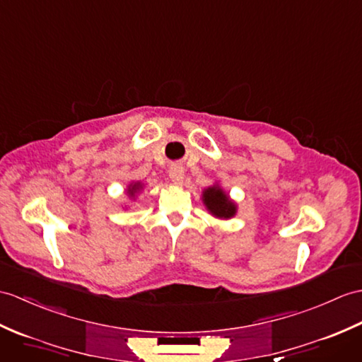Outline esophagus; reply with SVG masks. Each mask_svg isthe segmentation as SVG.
<instances>
[{"label":"esophagus","mask_w":362,"mask_h":362,"mask_svg":"<svg viewBox=\"0 0 362 362\" xmlns=\"http://www.w3.org/2000/svg\"><path fill=\"white\" fill-rule=\"evenodd\" d=\"M185 177V170L180 163H173L170 166V179L171 182H174L175 185H180L183 182Z\"/></svg>","instance_id":"obj_1"}]
</instances>
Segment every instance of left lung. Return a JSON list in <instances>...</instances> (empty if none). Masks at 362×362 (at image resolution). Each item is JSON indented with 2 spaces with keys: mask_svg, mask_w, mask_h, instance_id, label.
I'll return each instance as SVG.
<instances>
[{
  "mask_svg": "<svg viewBox=\"0 0 362 362\" xmlns=\"http://www.w3.org/2000/svg\"><path fill=\"white\" fill-rule=\"evenodd\" d=\"M202 199H204V204L208 211L214 217H219V219H231L238 211L236 204H234L219 185H213V187L206 188L204 194H202Z\"/></svg>",
  "mask_w": 362,
  "mask_h": 362,
  "instance_id": "obj_1",
  "label": "left lung"
}]
</instances>
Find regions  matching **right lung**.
I'll return each instance as SVG.
<instances>
[{
    "instance_id": "right-lung-1",
    "label": "right lung",
    "mask_w": 362,
    "mask_h": 362,
    "mask_svg": "<svg viewBox=\"0 0 362 362\" xmlns=\"http://www.w3.org/2000/svg\"><path fill=\"white\" fill-rule=\"evenodd\" d=\"M141 189V183L140 182H136V183H131L129 187H128V194L131 196V197H134L137 194V192Z\"/></svg>"
}]
</instances>
